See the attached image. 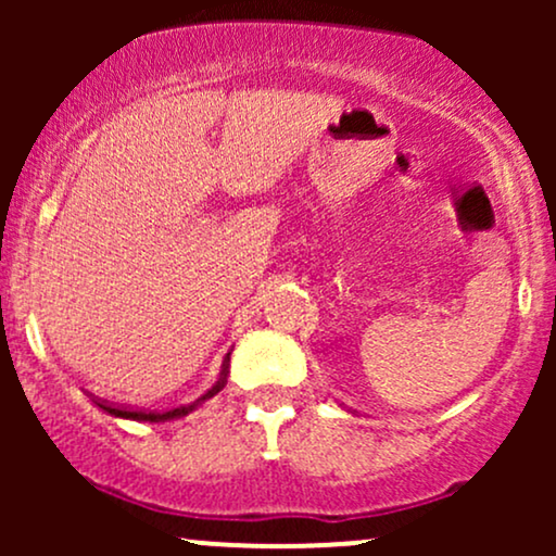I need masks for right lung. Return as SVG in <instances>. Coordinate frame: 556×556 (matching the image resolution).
I'll return each instance as SVG.
<instances>
[{"label": "right lung", "mask_w": 556, "mask_h": 556, "mask_svg": "<svg viewBox=\"0 0 556 556\" xmlns=\"http://www.w3.org/2000/svg\"><path fill=\"white\" fill-rule=\"evenodd\" d=\"M229 361V358H227ZM227 361L225 366H222V374H219V381L208 389L206 394H203L201 400H195L193 405H185V407H175V410H167V413H146V410H127V407H114V405H106V402H96V405L101 407V410H106L110 416L114 418H130V420H149V424H159V420H169V418H180V416H188V413H193L201 402L212 400L216 392H222V387L227 384Z\"/></svg>", "instance_id": "1"}]
</instances>
